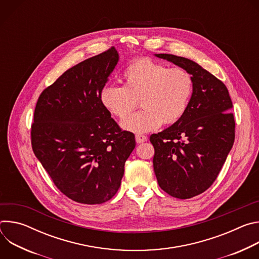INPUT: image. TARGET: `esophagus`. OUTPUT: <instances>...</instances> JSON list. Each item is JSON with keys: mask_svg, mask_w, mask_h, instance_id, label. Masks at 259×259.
<instances>
[{"mask_svg": "<svg viewBox=\"0 0 259 259\" xmlns=\"http://www.w3.org/2000/svg\"><path fill=\"white\" fill-rule=\"evenodd\" d=\"M135 140L137 143H142L145 142L147 140V137L145 135H141V134H136L135 135Z\"/></svg>", "mask_w": 259, "mask_h": 259, "instance_id": "obj_1", "label": "esophagus"}]
</instances>
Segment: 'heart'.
Returning a JSON list of instances; mask_svg holds the SVG:
<instances>
[{"mask_svg":"<svg viewBox=\"0 0 259 259\" xmlns=\"http://www.w3.org/2000/svg\"><path fill=\"white\" fill-rule=\"evenodd\" d=\"M121 82L122 87H103L99 100L110 115L124 120L139 99L144 109L122 122L125 130L134 133L154 131L162 123L171 125L179 121L193 93V78L188 70L169 68L147 58L129 64Z\"/></svg>","mask_w":259,"mask_h":259,"instance_id":"obj_1","label":"heart"}]
</instances>
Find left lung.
Wrapping results in <instances>:
<instances>
[{
    "label": "left lung",
    "instance_id": "1",
    "mask_svg": "<svg viewBox=\"0 0 259 259\" xmlns=\"http://www.w3.org/2000/svg\"><path fill=\"white\" fill-rule=\"evenodd\" d=\"M188 70L193 93L187 112L169 128L150 137L160 188L178 199L204 193L215 181L235 140V119L226 85L197 62L155 54Z\"/></svg>",
    "mask_w": 259,
    "mask_h": 259
}]
</instances>
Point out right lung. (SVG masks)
<instances>
[{
  "instance_id": "add662e5",
  "label": "right lung",
  "mask_w": 259,
  "mask_h": 259,
  "mask_svg": "<svg viewBox=\"0 0 259 259\" xmlns=\"http://www.w3.org/2000/svg\"><path fill=\"white\" fill-rule=\"evenodd\" d=\"M118 61L112 47L70 67L34 108L32 151L57 189L81 204H102L116 195L136 144L99 100Z\"/></svg>"
}]
</instances>
